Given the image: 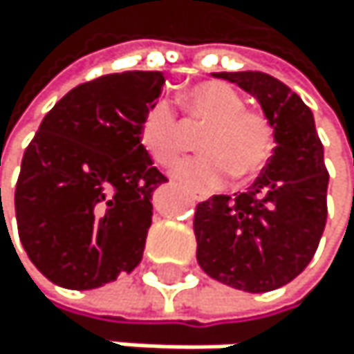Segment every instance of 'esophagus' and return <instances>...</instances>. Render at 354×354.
<instances>
[{"mask_svg": "<svg viewBox=\"0 0 354 354\" xmlns=\"http://www.w3.org/2000/svg\"><path fill=\"white\" fill-rule=\"evenodd\" d=\"M195 199H197V201H203V199H208V197H206V195H195Z\"/></svg>", "mask_w": 354, "mask_h": 354, "instance_id": "obj_1", "label": "esophagus"}]
</instances>
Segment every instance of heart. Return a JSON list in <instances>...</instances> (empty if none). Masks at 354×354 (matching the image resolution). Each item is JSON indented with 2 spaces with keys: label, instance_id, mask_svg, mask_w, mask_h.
<instances>
[{
  "label": "heart",
  "instance_id": "heart-1",
  "mask_svg": "<svg viewBox=\"0 0 354 354\" xmlns=\"http://www.w3.org/2000/svg\"><path fill=\"white\" fill-rule=\"evenodd\" d=\"M185 106L197 120L208 123L199 138V155L174 169L176 180L191 191H214L223 187L229 174L236 180L259 171L274 148L270 120L254 110H246L244 97L225 82H201L185 95ZM142 144L155 161L171 165L185 151V136L174 106L157 100L146 110L140 125Z\"/></svg>",
  "mask_w": 354,
  "mask_h": 354
}]
</instances>
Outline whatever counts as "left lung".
Returning a JSON list of instances; mask_svg holds the SVG:
<instances>
[{"mask_svg":"<svg viewBox=\"0 0 354 354\" xmlns=\"http://www.w3.org/2000/svg\"><path fill=\"white\" fill-rule=\"evenodd\" d=\"M212 76L259 102L276 148L246 193L214 195L197 206V263L227 287L274 291L306 270L323 236L329 185L323 144L310 108L284 82L263 72Z\"/></svg>","mask_w":354,"mask_h":354,"instance_id":"obj_1","label":"left lung"}]
</instances>
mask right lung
<instances>
[{
	"mask_svg": "<svg viewBox=\"0 0 354 354\" xmlns=\"http://www.w3.org/2000/svg\"><path fill=\"white\" fill-rule=\"evenodd\" d=\"M163 84L161 72L78 84L27 146L15 193L19 236L31 263L59 287L97 289L140 266L151 199L167 183L140 125Z\"/></svg>",
	"mask_w": 354,
	"mask_h": 354,
	"instance_id": "right-lung-1",
	"label": "right lung"
}]
</instances>
